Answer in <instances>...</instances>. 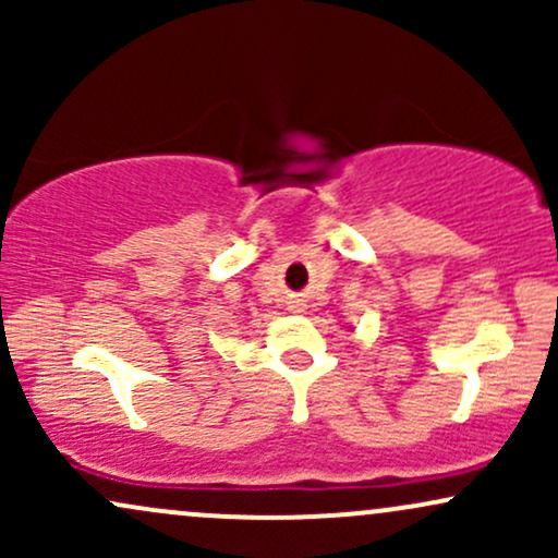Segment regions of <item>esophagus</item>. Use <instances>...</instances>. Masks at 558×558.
<instances>
[{"instance_id":"1","label":"esophagus","mask_w":558,"mask_h":558,"mask_svg":"<svg viewBox=\"0 0 558 558\" xmlns=\"http://www.w3.org/2000/svg\"><path fill=\"white\" fill-rule=\"evenodd\" d=\"M293 310H296V312H301V306H293Z\"/></svg>"}]
</instances>
